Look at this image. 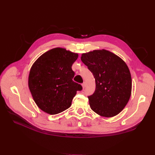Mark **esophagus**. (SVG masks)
Segmentation results:
<instances>
[{
	"label": "esophagus",
	"instance_id": "esophagus-1",
	"mask_svg": "<svg viewBox=\"0 0 155 155\" xmlns=\"http://www.w3.org/2000/svg\"><path fill=\"white\" fill-rule=\"evenodd\" d=\"M81 85H82L83 88H85V82L81 84Z\"/></svg>",
	"mask_w": 155,
	"mask_h": 155
}]
</instances>
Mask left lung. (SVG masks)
Instances as JSON below:
<instances>
[{
  "mask_svg": "<svg viewBox=\"0 0 155 155\" xmlns=\"http://www.w3.org/2000/svg\"><path fill=\"white\" fill-rule=\"evenodd\" d=\"M81 59L95 78L96 90L88 96L91 109L107 118L118 114L131 94L132 79L127 65L106 50L83 54Z\"/></svg>",
  "mask_w": 155,
  "mask_h": 155,
  "instance_id": "obj_1",
  "label": "left lung"
}]
</instances>
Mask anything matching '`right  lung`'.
Returning <instances> with one entry per match:
<instances>
[{"label": "right lung", "instance_id": "1", "mask_svg": "<svg viewBox=\"0 0 155 155\" xmlns=\"http://www.w3.org/2000/svg\"><path fill=\"white\" fill-rule=\"evenodd\" d=\"M78 54L62 48H55L37 59L28 77V87L34 100L42 110L57 114L71 106L80 84L72 79V64Z\"/></svg>", "mask_w": 155, "mask_h": 155}]
</instances>
